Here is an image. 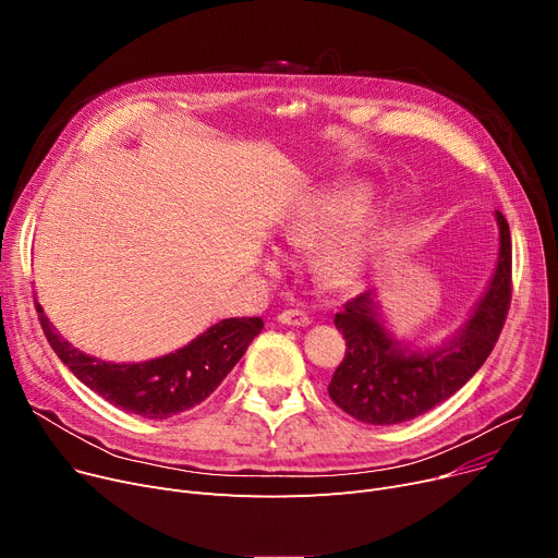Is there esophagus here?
Returning a JSON list of instances; mask_svg holds the SVG:
<instances>
[{
    "label": "esophagus",
    "instance_id": "obj_1",
    "mask_svg": "<svg viewBox=\"0 0 558 558\" xmlns=\"http://www.w3.org/2000/svg\"><path fill=\"white\" fill-rule=\"evenodd\" d=\"M277 317H279V323H283V325H293V327H306V325H311L308 313H306V311H300V308H286V311H281Z\"/></svg>",
    "mask_w": 558,
    "mask_h": 558
}]
</instances>
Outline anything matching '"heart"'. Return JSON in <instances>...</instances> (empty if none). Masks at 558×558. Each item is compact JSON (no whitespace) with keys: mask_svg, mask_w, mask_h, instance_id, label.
<instances>
[{"mask_svg":"<svg viewBox=\"0 0 558 558\" xmlns=\"http://www.w3.org/2000/svg\"><path fill=\"white\" fill-rule=\"evenodd\" d=\"M373 206L375 195L363 185L315 191L295 208L293 216H288L281 235L295 247H315L325 243L313 258V270L325 286L348 290L361 281L384 243L381 225L353 223L363 220ZM350 223L355 227L351 228ZM344 226L351 229L345 230ZM340 228L345 231L341 232Z\"/></svg>","mask_w":558,"mask_h":558,"instance_id":"b5f03b06","label":"heart"}]
</instances>
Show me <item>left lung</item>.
<instances>
[{"instance_id":"8db88e82","label":"left lung","mask_w":558,"mask_h":558,"mask_svg":"<svg viewBox=\"0 0 558 558\" xmlns=\"http://www.w3.org/2000/svg\"><path fill=\"white\" fill-rule=\"evenodd\" d=\"M499 258L490 286L461 333L445 348L411 354L381 327L373 290L344 302L333 325L344 356L329 384L338 409L365 424L409 422L449 400L490 356L513 290L511 231L497 210Z\"/></svg>"}]
</instances>
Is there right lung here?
<instances>
[{
	"instance_id": "1",
	"label": "right lung",
	"mask_w": 558,
	"mask_h": 558,
	"mask_svg": "<svg viewBox=\"0 0 558 558\" xmlns=\"http://www.w3.org/2000/svg\"><path fill=\"white\" fill-rule=\"evenodd\" d=\"M36 311L51 350L78 381L113 407L147 420H166L202 404L243 359L247 344L263 329L260 317H229L179 352L145 363L120 365L74 350L49 325L38 302Z\"/></svg>"
}]
</instances>
